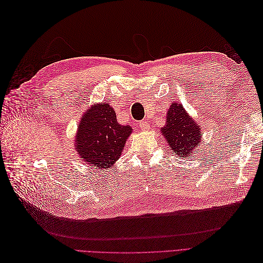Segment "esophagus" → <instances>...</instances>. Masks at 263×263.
<instances>
[{
    "mask_svg": "<svg viewBox=\"0 0 263 263\" xmlns=\"http://www.w3.org/2000/svg\"><path fill=\"white\" fill-rule=\"evenodd\" d=\"M139 127H140L141 130H148V129H150V126L146 122H140L139 123Z\"/></svg>",
    "mask_w": 263,
    "mask_h": 263,
    "instance_id": "obj_1",
    "label": "esophagus"
}]
</instances>
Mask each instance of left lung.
<instances>
[{
  "instance_id": "obj_1",
  "label": "left lung",
  "mask_w": 263,
  "mask_h": 263,
  "mask_svg": "<svg viewBox=\"0 0 263 263\" xmlns=\"http://www.w3.org/2000/svg\"><path fill=\"white\" fill-rule=\"evenodd\" d=\"M161 133L177 156L187 157L201 144V128L181 104H171Z\"/></svg>"
}]
</instances>
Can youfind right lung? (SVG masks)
<instances>
[{
  "mask_svg": "<svg viewBox=\"0 0 263 263\" xmlns=\"http://www.w3.org/2000/svg\"><path fill=\"white\" fill-rule=\"evenodd\" d=\"M132 130L118 124L115 110L106 103L93 104L80 119L76 149L85 163L107 169L118 160Z\"/></svg>",
  "mask_w": 263,
  "mask_h": 263,
  "instance_id": "1",
  "label": "right lung"
}]
</instances>
